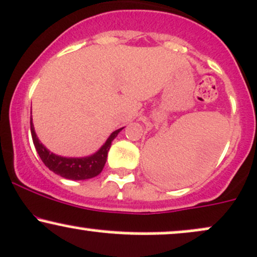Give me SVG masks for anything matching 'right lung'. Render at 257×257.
Here are the masks:
<instances>
[{
    "instance_id": "add662e5",
    "label": "right lung",
    "mask_w": 257,
    "mask_h": 257,
    "mask_svg": "<svg viewBox=\"0 0 257 257\" xmlns=\"http://www.w3.org/2000/svg\"><path fill=\"white\" fill-rule=\"evenodd\" d=\"M122 129L123 128L114 131L113 133L109 135L106 143L101 146L100 150L95 152L91 156L63 157L49 151L42 145L39 138L36 137L35 131H34L33 119L30 118V131H32L33 142L42 162L53 173L58 174V176L63 177V178L72 180H84L94 178V177L98 176L102 172L107 160V154H108L109 148H111V144Z\"/></svg>"
}]
</instances>
